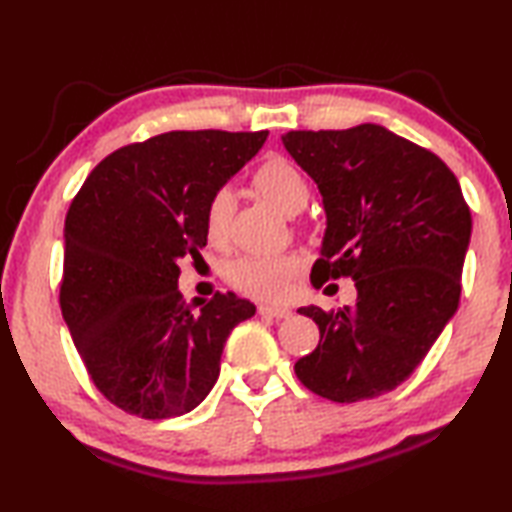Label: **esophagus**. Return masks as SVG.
<instances>
[{"mask_svg":"<svg viewBox=\"0 0 512 512\" xmlns=\"http://www.w3.org/2000/svg\"><path fill=\"white\" fill-rule=\"evenodd\" d=\"M257 311L262 316L275 318V320H282V318H289L291 316V309L289 307H268V305H262V307H257Z\"/></svg>","mask_w":512,"mask_h":512,"instance_id":"obj_1","label":"esophagus"}]
</instances>
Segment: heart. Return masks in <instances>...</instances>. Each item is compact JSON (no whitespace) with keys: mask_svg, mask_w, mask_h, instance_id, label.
Instances as JSON below:
<instances>
[{"mask_svg":"<svg viewBox=\"0 0 512 512\" xmlns=\"http://www.w3.org/2000/svg\"><path fill=\"white\" fill-rule=\"evenodd\" d=\"M253 185L266 201L280 207L284 214H298L309 201V185L302 171L287 158H268L253 176ZM235 194L230 189H216L205 207V235L210 244L223 246L230 232ZM302 259L296 253L244 255L228 266L232 287L255 300L287 298L291 280L300 273Z\"/></svg>","mask_w":512,"mask_h":512,"instance_id":"b5f03b06","label":"heart"}]
</instances>
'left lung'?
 <instances>
[{
	"instance_id": "obj_1",
	"label": "left lung",
	"mask_w": 512,
	"mask_h": 512,
	"mask_svg": "<svg viewBox=\"0 0 512 512\" xmlns=\"http://www.w3.org/2000/svg\"><path fill=\"white\" fill-rule=\"evenodd\" d=\"M284 149L323 196L327 228L311 282L352 277L357 305L316 320L296 375L332 402L372 400L409 379L456 314L472 216L447 164L384 126L291 131Z\"/></svg>"
}]
</instances>
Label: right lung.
Returning <instances> with one entry per match:
<instances>
[{
    "instance_id": "obj_1",
    "label": "right lung",
    "mask_w": 512,
    "mask_h": 512,
    "mask_svg": "<svg viewBox=\"0 0 512 512\" xmlns=\"http://www.w3.org/2000/svg\"><path fill=\"white\" fill-rule=\"evenodd\" d=\"M266 137L171 131L128 144L69 205L60 309L94 386L121 411L162 420L196 409L230 332L255 316L230 291L189 307L178 262L207 244V201Z\"/></svg>"
}]
</instances>
